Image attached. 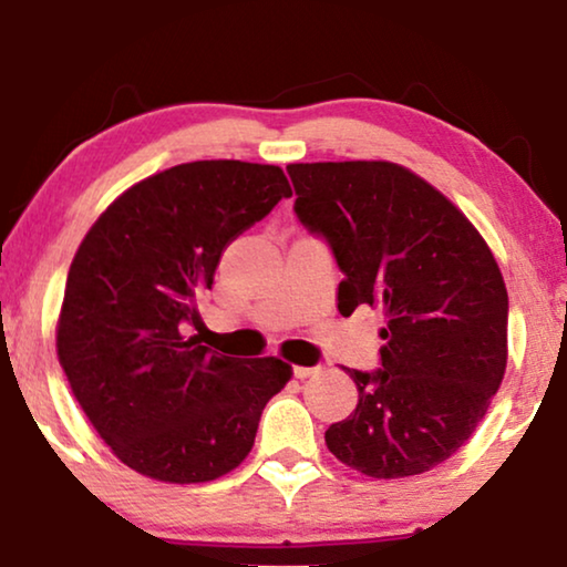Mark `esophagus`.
Wrapping results in <instances>:
<instances>
[{
  "label": "esophagus",
  "instance_id": "34e87169",
  "mask_svg": "<svg viewBox=\"0 0 567 567\" xmlns=\"http://www.w3.org/2000/svg\"><path fill=\"white\" fill-rule=\"evenodd\" d=\"M317 371H320V367H293V377H297V379H307V377L317 374Z\"/></svg>",
  "mask_w": 567,
  "mask_h": 567
}]
</instances>
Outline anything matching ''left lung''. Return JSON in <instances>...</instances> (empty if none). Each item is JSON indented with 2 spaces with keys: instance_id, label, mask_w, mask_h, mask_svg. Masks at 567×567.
Wrapping results in <instances>:
<instances>
[{
  "instance_id": "obj_1",
  "label": "left lung",
  "mask_w": 567,
  "mask_h": 567,
  "mask_svg": "<svg viewBox=\"0 0 567 567\" xmlns=\"http://www.w3.org/2000/svg\"><path fill=\"white\" fill-rule=\"evenodd\" d=\"M299 221L324 237L340 315L386 317L379 369H346L359 405L324 444L369 477L421 475L483 421L508 359V293L491 247L423 177L394 162L289 165Z\"/></svg>"
}]
</instances>
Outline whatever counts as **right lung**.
I'll return each instance as SVG.
<instances>
[{"label":"right lung","instance_id":"1","mask_svg":"<svg viewBox=\"0 0 567 567\" xmlns=\"http://www.w3.org/2000/svg\"><path fill=\"white\" fill-rule=\"evenodd\" d=\"M289 196L276 165L185 162L131 185L84 235L59 315V363L100 439L138 475L175 485L227 475L291 379L276 355L245 363L183 338L227 245Z\"/></svg>","mask_w":567,"mask_h":567}]
</instances>
